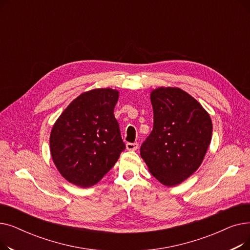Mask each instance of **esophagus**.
I'll list each match as a JSON object with an SVG mask.
<instances>
[{"mask_svg":"<svg viewBox=\"0 0 250 250\" xmlns=\"http://www.w3.org/2000/svg\"><path fill=\"white\" fill-rule=\"evenodd\" d=\"M139 148L138 143H127L126 144V149L128 151H136Z\"/></svg>","mask_w":250,"mask_h":250,"instance_id":"1","label":"esophagus"}]
</instances>
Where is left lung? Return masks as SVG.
Instances as JSON below:
<instances>
[{
  "label": "left lung",
  "mask_w": 250,
  "mask_h": 250,
  "mask_svg": "<svg viewBox=\"0 0 250 250\" xmlns=\"http://www.w3.org/2000/svg\"><path fill=\"white\" fill-rule=\"evenodd\" d=\"M153 130L140 153L152 175L166 187L188 178L202 164L212 139L211 117L179 88L160 87L151 93Z\"/></svg>",
  "instance_id": "obj_1"
}]
</instances>
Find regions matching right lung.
Returning <instances> with one entry per match:
<instances>
[{"instance_id": "1", "label": "right lung", "mask_w": 250, "mask_h": 250, "mask_svg": "<svg viewBox=\"0 0 250 250\" xmlns=\"http://www.w3.org/2000/svg\"><path fill=\"white\" fill-rule=\"evenodd\" d=\"M118 91L90 90L79 95L52 126L50 154L60 173L80 188L106 174L125 149L113 110Z\"/></svg>"}]
</instances>
